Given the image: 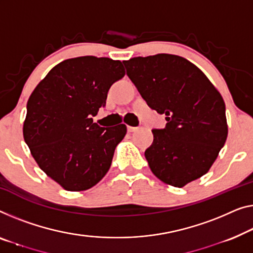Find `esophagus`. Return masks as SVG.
<instances>
[{"label": "esophagus", "mask_w": 253, "mask_h": 253, "mask_svg": "<svg viewBox=\"0 0 253 253\" xmlns=\"http://www.w3.org/2000/svg\"><path fill=\"white\" fill-rule=\"evenodd\" d=\"M127 130L129 131V133H134V131L138 130V127H133V126H127Z\"/></svg>", "instance_id": "34e87169"}]
</instances>
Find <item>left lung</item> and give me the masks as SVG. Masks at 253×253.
<instances>
[{
  "mask_svg": "<svg viewBox=\"0 0 253 253\" xmlns=\"http://www.w3.org/2000/svg\"><path fill=\"white\" fill-rule=\"evenodd\" d=\"M145 102L166 115L145 150L151 170L164 183L183 187L208 172L227 138L225 102L197 66L174 54L124 61Z\"/></svg>",
  "mask_w": 253,
  "mask_h": 253,
  "instance_id": "left-lung-1",
  "label": "left lung"
}]
</instances>
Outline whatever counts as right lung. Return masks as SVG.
Here are the masks:
<instances>
[{
	"mask_svg": "<svg viewBox=\"0 0 253 253\" xmlns=\"http://www.w3.org/2000/svg\"><path fill=\"white\" fill-rule=\"evenodd\" d=\"M124 76L119 60L78 56L52 68L29 96L25 142L40 168L65 190H87L110 168L127 128L100 127L93 117Z\"/></svg>",
	"mask_w": 253,
	"mask_h": 253,
	"instance_id": "1",
	"label": "right lung"
}]
</instances>
